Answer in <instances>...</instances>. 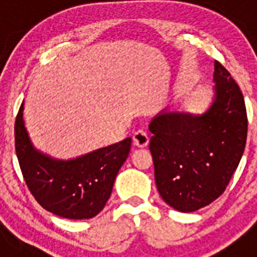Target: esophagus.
<instances>
[{"mask_svg": "<svg viewBox=\"0 0 257 257\" xmlns=\"http://www.w3.org/2000/svg\"><path fill=\"white\" fill-rule=\"evenodd\" d=\"M134 144L138 148H145L149 144V136L148 134L143 130H138L134 134Z\"/></svg>", "mask_w": 257, "mask_h": 257, "instance_id": "esophagus-1", "label": "esophagus"}]
</instances>
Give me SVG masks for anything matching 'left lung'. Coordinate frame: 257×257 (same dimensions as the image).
I'll return each mask as SVG.
<instances>
[{
    "label": "left lung",
    "instance_id": "left-lung-1",
    "mask_svg": "<svg viewBox=\"0 0 257 257\" xmlns=\"http://www.w3.org/2000/svg\"><path fill=\"white\" fill-rule=\"evenodd\" d=\"M213 82L212 103L205 113L165 109L149 124L157 189L180 212H193L219 198L246 147L243 95L219 61Z\"/></svg>",
    "mask_w": 257,
    "mask_h": 257
}]
</instances>
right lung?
I'll return each mask as SVG.
<instances>
[{
  "label": "right lung",
  "instance_id": "add662e5",
  "mask_svg": "<svg viewBox=\"0 0 257 257\" xmlns=\"http://www.w3.org/2000/svg\"><path fill=\"white\" fill-rule=\"evenodd\" d=\"M15 121V149L23 178L45 210L73 220L96 216L110 197L115 176L128 157L131 138L73 160L52 158L33 147L23 119Z\"/></svg>",
  "mask_w": 257,
  "mask_h": 257
}]
</instances>
